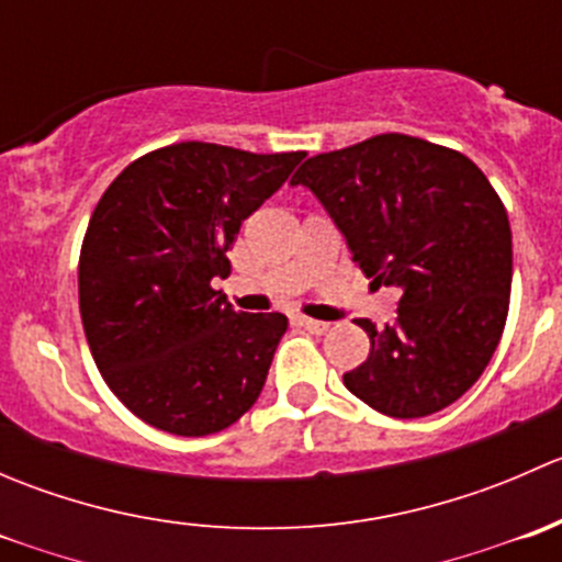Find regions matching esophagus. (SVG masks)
<instances>
[{
	"mask_svg": "<svg viewBox=\"0 0 562 562\" xmlns=\"http://www.w3.org/2000/svg\"><path fill=\"white\" fill-rule=\"evenodd\" d=\"M296 323L302 328H307V331H313V334H326L328 331V323H323V321H313V317H304V315H299L296 317Z\"/></svg>",
	"mask_w": 562,
	"mask_h": 562,
	"instance_id": "esophagus-1",
	"label": "esophagus"
}]
</instances>
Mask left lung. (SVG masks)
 <instances>
[{
  "label": "left lung",
  "instance_id": "obj_1",
  "mask_svg": "<svg viewBox=\"0 0 562 562\" xmlns=\"http://www.w3.org/2000/svg\"><path fill=\"white\" fill-rule=\"evenodd\" d=\"M291 184L307 187L359 269L402 291L394 323L370 337L350 394L391 418L457 402L490 364L512 296V225L490 179L464 155L383 133L315 155Z\"/></svg>",
  "mask_w": 562,
  "mask_h": 562
}]
</instances>
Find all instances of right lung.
I'll use <instances>...</instances> for the list:
<instances>
[{"label":"right lung","mask_w":562,"mask_h":562,"mask_svg":"<svg viewBox=\"0 0 562 562\" xmlns=\"http://www.w3.org/2000/svg\"><path fill=\"white\" fill-rule=\"evenodd\" d=\"M302 157L187 140L138 157L103 192L78 304L100 375L140 422L203 438L260 396L288 317L236 313L212 280L231 274L241 223Z\"/></svg>","instance_id":"add662e5"}]
</instances>
